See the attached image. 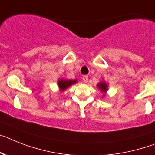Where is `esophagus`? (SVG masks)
<instances>
[{
	"label": "esophagus",
	"instance_id": "34e87169",
	"mask_svg": "<svg viewBox=\"0 0 155 155\" xmlns=\"http://www.w3.org/2000/svg\"><path fill=\"white\" fill-rule=\"evenodd\" d=\"M83 81H84V83H87V82H88V76H87V75H84V76H83Z\"/></svg>",
	"mask_w": 155,
	"mask_h": 155
}]
</instances>
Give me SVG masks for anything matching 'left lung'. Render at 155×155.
I'll list each match as a JSON object with an SVG mask.
<instances>
[{
  "label": "left lung",
  "instance_id": "1",
  "mask_svg": "<svg viewBox=\"0 0 155 155\" xmlns=\"http://www.w3.org/2000/svg\"><path fill=\"white\" fill-rule=\"evenodd\" d=\"M97 87L101 90V91L106 93L108 90V85L105 83V82H101L98 84H97Z\"/></svg>",
  "mask_w": 155,
  "mask_h": 155
}]
</instances>
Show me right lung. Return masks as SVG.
<instances>
[{"mask_svg":"<svg viewBox=\"0 0 155 155\" xmlns=\"http://www.w3.org/2000/svg\"><path fill=\"white\" fill-rule=\"evenodd\" d=\"M77 82L76 80H63V79H61V80H58V87H59L60 90L61 91H64V90L67 89L68 87H69L70 86H71L72 84H75Z\"/></svg>","mask_w":155,"mask_h":155,"instance_id":"1","label":"right lung"}]
</instances>
